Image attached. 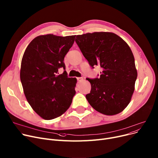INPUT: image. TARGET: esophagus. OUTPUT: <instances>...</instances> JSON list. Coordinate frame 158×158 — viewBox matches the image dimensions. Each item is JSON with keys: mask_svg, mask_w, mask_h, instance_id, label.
Listing matches in <instances>:
<instances>
[{"mask_svg": "<svg viewBox=\"0 0 158 158\" xmlns=\"http://www.w3.org/2000/svg\"><path fill=\"white\" fill-rule=\"evenodd\" d=\"M83 80V78H80V77H78V78H77V80H78V81H81Z\"/></svg>", "mask_w": 158, "mask_h": 158, "instance_id": "obj_1", "label": "esophagus"}]
</instances>
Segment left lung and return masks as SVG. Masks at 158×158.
Instances as JSON below:
<instances>
[{"label": "left lung", "instance_id": "obj_1", "mask_svg": "<svg viewBox=\"0 0 158 158\" xmlns=\"http://www.w3.org/2000/svg\"><path fill=\"white\" fill-rule=\"evenodd\" d=\"M75 41L90 66L99 65L100 77L87 78L91 90L86 98L91 106L106 115L118 114L130 103L137 78L135 58L129 45L113 32L77 35Z\"/></svg>", "mask_w": 158, "mask_h": 158}]
</instances>
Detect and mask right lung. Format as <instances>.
I'll return each instance as SVG.
<instances>
[{
	"mask_svg": "<svg viewBox=\"0 0 158 158\" xmlns=\"http://www.w3.org/2000/svg\"><path fill=\"white\" fill-rule=\"evenodd\" d=\"M75 35L37 36L27 46L21 62L20 80L25 98L34 112L45 120L60 117L69 108L76 91V78H68L65 55Z\"/></svg>",
	"mask_w": 158,
	"mask_h": 158,
	"instance_id": "obj_1",
	"label": "right lung"
}]
</instances>
